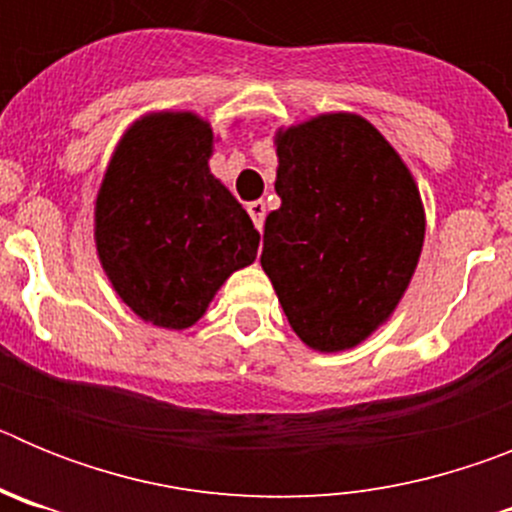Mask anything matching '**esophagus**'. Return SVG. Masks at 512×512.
<instances>
[{
	"mask_svg": "<svg viewBox=\"0 0 512 512\" xmlns=\"http://www.w3.org/2000/svg\"><path fill=\"white\" fill-rule=\"evenodd\" d=\"M246 210H248V215H251V220H253V225H256V228H264V217H266V202L264 200H256V202H248L246 205Z\"/></svg>",
	"mask_w": 512,
	"mask_h": 512,
	"instance_id": "34e87169",
	"label": "esophagus"
}]
</instances>
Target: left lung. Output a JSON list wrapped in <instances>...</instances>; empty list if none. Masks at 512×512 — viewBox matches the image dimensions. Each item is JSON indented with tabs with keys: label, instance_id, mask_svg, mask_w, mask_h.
<instances>
[{
	"label": "left lung",
	"instance_id": "obj_1",
	"mask_svg": "<svg viewBox=\"0 0 512 512\" xmlns=\"http://www.w3.org/2000/svg\"><path fill=\"white\" fill-rule=\"evenodd\" d=\"M282 207L266 215L261 266L300 341L320 354L359 346L390 320L418 266V184L372 122L325 112L279 128Z\"/></svg>",
	"mask_w": 512,
	"mask_h": 512
}]
</instances>
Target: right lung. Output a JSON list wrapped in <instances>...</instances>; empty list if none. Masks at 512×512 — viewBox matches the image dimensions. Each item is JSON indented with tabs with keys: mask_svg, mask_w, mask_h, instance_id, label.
<instances>
[{
	"mask_svg": "<svg viewBox=\"0 0 512 512\" xmlns=\"http://www.w3.org/2000/svg\"><path fill=\"white\" fill-rule=\"evenodd\" d=\"M210 122L151 112L125 130L94 202V243L120 300L146 323L184 330L233 271L256 261L259 230L210 174Z\"/></svg>",
	"mask_w": 512,
	"mask_h": 512,
	"instance_id": "add662e5",
	"label": "right lung"
}]
</instances>
